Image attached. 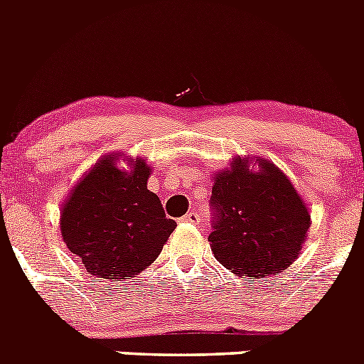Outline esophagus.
<instances>
[{
    "mask_svg": "<svg viewBox=\"0 0 364 364\" xmlns=\"http://www.w3.org/2000/svg\"><path fill=\"white\" fill-rule=\"evenodd\" d=\"M182 220H184V222H198V220H200V215H198L195 210L188 211V213L182 217Z\"/></svg>",
    "mask_w": 364,
    "mask_h": 364,
    "instance_id": "34e87169",
    "label": "esophagus"
}]
</instances>
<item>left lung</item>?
<instances>
[{"instance_id": "8db88e82", "label": "left lung", "mask_w": 364, "mask_h": 364, "mask_svg": "<svg viewBox=\"0 0 364 364\" xmlns=\"http://www.w3.org/2000/svg\"><path fill=\"white\" fill-rule=\"evenodd\" d=\"M210 244L215 259L235 275L268 277L297 259L310 213L297 189L279 167L260 160H233L218 173L211 191Z\"/></svg>"}]
</instances>
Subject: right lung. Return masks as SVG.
Instances as JSON below:
<instances>
[{"instance_id": "add662e5", "label": "right lung", "mask_w": 364, "mask_h": 364, "mask_svg": "<svg viewBox=\"0 0 364 364\" xmlns=\"http://www.w3.org/2000/svg\"><path fill=\"white\" fill-rule=\"evenodd\" d=\"M107 154L87 173L63 204V242L87 272L100 279L133 277L162 252L176 228L160 198L147 189L149 167L133 160L118 169Z\"/></svg>"}]
</instances>
